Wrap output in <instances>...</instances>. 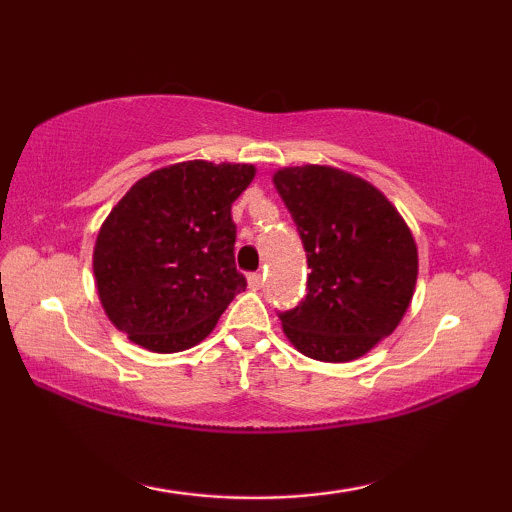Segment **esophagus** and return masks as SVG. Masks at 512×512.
I'll use <instances>...</instances> for the list:
<instances>
[{"label": "esophagus", "mask_w": 512, "mask_h": 512, "mask_svg": "<svg viewBox=\"0 0 512 512\" xmlns=\"http://www.w3.org/2000/svg\"><path fill=\"white\" fill-rule=\"evenodd\" d=\"M247 282H249V289H254V291L261 289V286H263L261 272H251V275H247Z\"/></svg>", "instance_id": "1"}]
</instances>
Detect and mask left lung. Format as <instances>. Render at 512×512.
Here are the masks:
<instances>
[{
	"instance_id": "8db88e82",
	"label": "left lung",
	"mask_w": 512,
	"mask_h": 512,
	"mask_svg": "<svg viewBox=\"0 0 512 512\" xmlns=\"http://www.w3.org/2000/svg\"><path fill=\"white\" fill-rule=\"evenodd\" d=\"M307 251V296L282 312L300 354L347 363L401 324L417 284V244L380 188L331 165L272 174Z\"/></svg>"
}]
</instances>
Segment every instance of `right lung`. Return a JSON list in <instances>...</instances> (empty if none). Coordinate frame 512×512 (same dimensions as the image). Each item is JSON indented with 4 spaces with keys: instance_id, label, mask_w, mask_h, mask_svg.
<instances>
[{
    "instance_id": "obj_1",
    "label": "right lung",
    "mask_w": 512,
    "mask_h": 512,
    "mask_svg": "<svg viewBox=\"0 0 512 512\" xmlns=\"http://www.w3.org/2000/svg\"><path fill=\"white\" fill-rule=\"evenodd\" d=\"M254 177L247 163L186 160L146 174L111 209L95 240V286L104 314L135 345L184 352L247 289L230 207Z\"/></svg>"
}]
</instances>
